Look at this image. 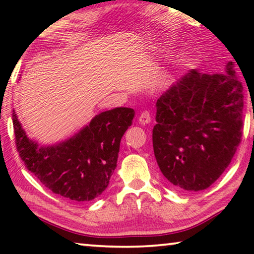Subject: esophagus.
I'll use <instances>...</instances> for the list:
<instances>
[{
  "label": "esophagus",
  "mask_w": 254,
  "mask_h": 254,
  "mask_svg": "<svg viewBox=\"0 0 254 254\" xmlns=\"http://www.w3.org/2000/svg\"><path fill=\"white\" fill-rule=\"evenodd\" d=\"M137 121H139L140 124H142V126H145V124H148L151 122V117H150V113L147 111L142 112V113L140 114L139 119H137Z\"/></svg>",
  "instance_id": "obj_1"
}]
</instances>
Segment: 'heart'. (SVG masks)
I'll return each mask as SVG.
<instances>
[{"label":"heart","mask_w":254,"mask_h":254,"mask_svg":"<svg viewBox=\"0 0 254 254\" xmlns=\"http://www.w3.org/2000/svg\"><path fill=\"white\" fill-rule=\"evenodd\" d=\"M185 64H186V59H183L182 60V65H185Z\"/></svg>","instance_id":"obj_1"}]
</instances>
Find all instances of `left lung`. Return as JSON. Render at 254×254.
<instances>
[{"mask_svg": "<svg viewBox=\"0 0 254 254\" xmlns=\"http://www.w3.org/2000/svg\"><path fill=\"white\" fill-rule=\"evenodd\" d=\"M156 107L152 143L162 175L183 190L208 188L229 167L242 136L243 86L234 63L222 74L189 71Z\"/></svg>", "mask_w": 254, "mask_h": 254, "instance_id": "obj_1", "label": "left lung"}]
</instances>
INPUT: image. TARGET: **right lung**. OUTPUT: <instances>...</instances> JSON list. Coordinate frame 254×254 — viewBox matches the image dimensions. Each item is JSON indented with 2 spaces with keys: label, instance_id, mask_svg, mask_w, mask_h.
I'll return each instance as SVG.
<instances>
[{
  "label": "right lung",
  "instance_id": "right-lung-1",
  "mask_svg": "<svg viewBox=\"0 0 254 254\" xmlns=\"http://www.w3.org/2000/svg\"><path fill=\"white\" fill-rule=\"evenodd\" d=\"M12 118L16 149L28 170L55 194L88 201L109 186L134 110L115 107L102 112L72 136L48 145L30 139L14 111Z\"/></svg>",
  "mask_w": 254,
  "mask_h": 254
}]
</instances>
